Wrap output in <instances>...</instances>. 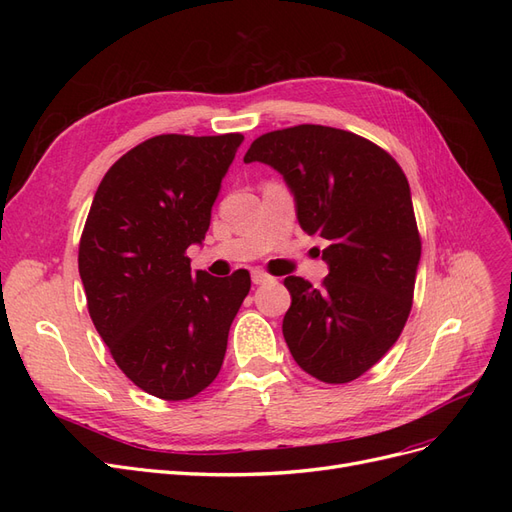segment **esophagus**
I'll return each instance as SVG.
<instances>
[{
    "instance_id": "esophagus-1",
    "label": "esophagus",
    "mask_w": 512,
    "mask_h": 512,
    "mask_svg": "<svg viewBox=\"0 0 512 512\" xmlns=\"http://www.w3.org/2000/svg\"><path fill=\"white\" fill-rule=\"evenodd\" d=\"M252 282H254L256 286H260V284L275 282V277H271L269 273H265L262 269H254V271H252Z\"/></svg>"
}]
</instances>
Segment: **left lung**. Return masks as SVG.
<instances>
[{
	"label": "left lung",
	"mask_w": 512,
	"mask_h": 512,
	"mask_svg": "<svg viewBox=\"0 0 512 512\" xmlns=\"http://www.w3.org/2000/svg\"><path fill=\"white\" fill-rule=\"evenodd\" d=\"M243 162L275 168L301 228L329 241L320 288L284 280L292 359L322 382L356 380L393 348L412 309L421 237L404 170L367 138L314 123L258 136Z\"/></svg>",
	"instance_id": "8db88e82"
}]
</instances>
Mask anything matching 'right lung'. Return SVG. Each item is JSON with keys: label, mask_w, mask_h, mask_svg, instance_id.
Returning a JSON list of instances; mask_svg holds the SVG:
<instances>
[{"label": "right lung", "mask_w": 512, "mask_h": 512, "mask_svg": "<svg viewBox=\"0 0 512 512\" xmlns=\"http://www.w3.org/2000/svg\"><path fill=\"white\" fill-rule=\"evenodd\" d=\"M241 134H160L121 156L91 203L79 245L89 316L138 389L166 401L220 374L250 273H192Z\"/></svg>", "instance_id": "1"}]
</instances>
